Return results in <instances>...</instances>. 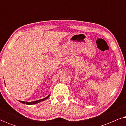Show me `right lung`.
<instances>
[{"label": "right lung", "mask_w": 126, "mask_h": 126, "mask_svg": "<svg viewBox=\"0 0 126 126\" xmlns=\"http://www.w3.org/2000/svg\"><path fill=\"white\" fill-rule=\"evenodd\" d=\"M49 96H50V94H49V96H47L46 97L44 98V99H40V100H36V101H31V102H25V101H19V102H20V103H23V104H27V105L35 104H37V103H39V102H41V101H44V100H45L46 99H48V98H49Z\"/></svg>", "instance_id": "right-lung-1"}]
</instances>
